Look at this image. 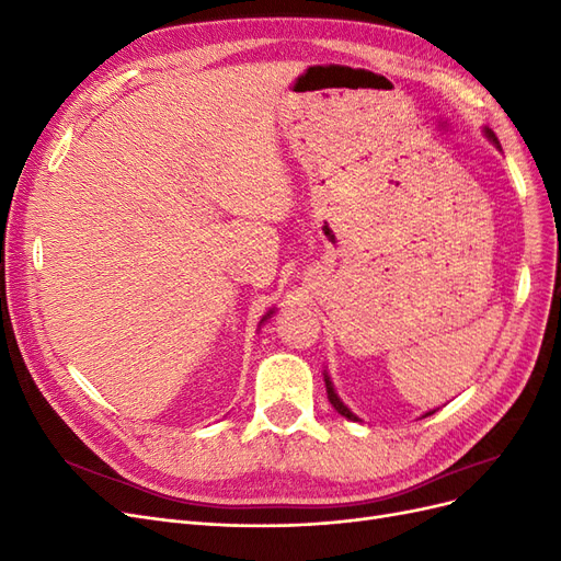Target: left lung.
I'll return each mask as SVG.
<instances>
[{
  "label": "left lung",
  "mask_w": 561,
  "mask_h": 561,
  "mask_svg": "<svg viewBox=\"0 0 561 561\" xmlns=\"http://www.w3.org/2000/svg\"><path fill=\"white\" fill-rule=\"evenodd\" d=\"M486 135H489L491 140H496V138H494V133H491V130H486ZM325 386H328V398H330V402H332L334 410H336L339 414H342V416L351 419V421H358V416H355V414L348 410V407H346L342 400L336 398V393H334V388H332V381H330V379H325ZM428 414H433V412H428ZM428 414H426V416H428Z\"/></svg>",
  "instance_id": "1"
}]
</instances>
